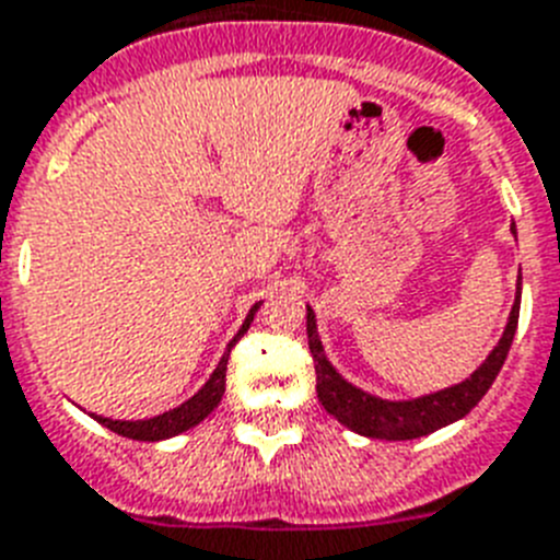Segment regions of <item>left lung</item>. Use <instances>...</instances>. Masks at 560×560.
Returning a JSON list of instances; mask_svg holds the SVG:
<instances>
[{
	"mask_svg": "<svg viewBox=\"0 0 560 560\" xmlns=\"http://www.w3.org/2000/svg\"><path fill=\"white\" fill-rule=\"evenodd\" d=\"M515 233V224H512ZM518 310H521V276L518 288H515V304L506 318L504 336L498 338V345L483 359L481 368L476 373L464 378V382L444 387L439 393H427V396L407 398V401H389V398H378L368 389L355 387L338 373L330 364V359L324 355L322 338H318L316 313L307 304V341L310 352H313V364H316V393L318 401L336 421L347 427V430L368 435V439L382 441H410L430 435V432L441 430V427L453 424L458 418L467 416L492 387L495 375L501 373L506 361V352L515 338V327H518Z\"/></svg>",
	"mask_w": 560,
	"mask_h": 560,
	"instance_id": "8db88e82",
	"label": "left lung"
}]
</instances>
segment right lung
Returning a JSON list of instances; mask_svg holds the SVG:
<instances>
[{
    "label": "right lung",
    "mask_w": 560,
    "mask_h": 560,
    "mask_svg": "<svg viewBox=\"0 0 560 560\" xmlns=\"http://www.w3.org/2000/svg\"><path fill=\"white\" fill-rule=\"evenodd\" d=\"M261 307V302L253 304L250 313H247V318H244V324L238 327V332L233 336V341L228 345V350H224L222 361L215 364L213 375H210L208 382H205V387L196 393V396L187 398L185 404H178V407H173V410L162 412V416H153V418H142V421H113V418H105V416H93L102 427H107V430L119 432V435H125V439H133V441H164V439H173V435H178V432L190 430V427H196L199 421H205V418L210 416V412L219 407V401H222L224 396V382H228V359H230V350L236 347L238 338L244 336V332L250 330V322L253 316H256V310Z\"/></svg>",
    "instance_id": "add662e5"
}]
</instances>
